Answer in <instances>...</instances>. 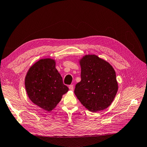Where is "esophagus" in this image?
Listing matches in <instances>:
<instances>
[{
	"mask_svg": "<svg viewBox=\"0 0 147 147\" xmlns=\"http://www.w3.org/2000/svg\"><path fill=\"white\" fill-rule=\"evenodd\" d=\"M69 88L70 90H74V84H70V85L69 86Z\"/></svg>",
	"mask_w": 147,
	"mask_h": 147,
	"instance_id": "obj_1",
	"label": "esophagus"
}]
</instances>
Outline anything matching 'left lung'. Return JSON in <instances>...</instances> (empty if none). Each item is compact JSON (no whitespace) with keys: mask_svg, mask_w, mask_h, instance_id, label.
<instances>
[{"mask_svg":"<svg viewBox=\"0 0 147 147\" xmlns=\"http://www.w3.org/2000/svg\"><path fill=\"white\" fill-rule=\"evenodd\" d=\"M81 81L74 90L82 104L92 112L104 110L113 102L118 89L116 73L108 62L94 55L80 60Z\"/></svg>","mask_w":147,"mask_h":147,"instance_id":"left-lung-1","label":"left lung"}]
</instances>
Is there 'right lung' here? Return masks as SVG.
Returning <instances> with one entry per match:
<instances>
[{
    "instance_id": "obj_1",
    "label": "right lung",
    "mask_w": 147,
    "mask_h": 147,
    "mask_svg": "<svg viewBox=\"0 0 147 147\" xmlns=\"http://www.w3.org/2000/svg\"><path fill=\"white\" fill-rule=\"evenodd\" d=\"M50 58L42 59L31 66L25 78L29 98L34 104L48 112L56 107L69 88Z\"/></svg>"
}]
</instances>
